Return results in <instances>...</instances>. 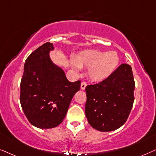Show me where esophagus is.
<instances>
[{"mask_svg": "<svg viewBox=\"0 0 156 156\" xmlns=\"http://www.w3.org/2000/svg\"><path fill=\"white\" fill-rule=\"evenodd\" d=\"M87 82H82V83H81V89L82 90H84L85 89V87H86V86H87Z\"/></svg>", "mask_w": 156, "mask_h": 156, "instance_id": "esophagus-1", "label": "esophagus"}]
</instances>
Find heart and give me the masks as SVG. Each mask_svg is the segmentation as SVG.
Segmentation results:
<instances>
[{
    "label": "heart",
    "instance_id": "1",
    "mask_svg": "<svg viewBox=\"0 0 156 156\" xmlns=\"http://www.w3.org/2000/svg\"><path fill=\"white\" fill-rule=\"evenodd\" d=\"M74 62L80 68H88V74L92 80L101 81L114 72L119 58L115 51L104 53L98 50H87L76 55Z\"/></svg>",
    "mask_w": 156,
    "mask_h": 156
}]
</instances>
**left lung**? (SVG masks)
<instances>
[{
	"label": "left lung",
	"mask_w": 156,
	"mask_h": 156,
	"mask_svg": "<svg viewBox=\"0 0 156 156\" xmlns=\"http://www.w3.org/2000/svg\"><path fill=\"white\" fill-rule=\"evenodd\" d=\"M135 87L132 67L122 63L103 81L87 85L85 114L92 127L101 132L117 129L127 120Z\"/></svg>",
	"instance_id": "8db88e82"
}]
</instances>
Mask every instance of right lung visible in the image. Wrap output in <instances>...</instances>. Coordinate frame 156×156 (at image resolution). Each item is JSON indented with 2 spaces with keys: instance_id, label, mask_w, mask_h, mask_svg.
Here are the masks:
<instances>
[{
  "instance_id": "right-lung-1",
  "label": "right lung",
  "mask_w": 156,
  "mask_h": 156,
  "mask_svg": "<svg viewBox=\"0 0 156 156\" xmlns=\"http://www.w3.org/2000/svg\"><path fill=\"white\" fill-rule=\"evenodd\" d=\"M46 43L29 55L24 63L20 84V103L28 121L40 129L58 126L66 116L81 81L71 82L63 71L52 62Z\"/></svg>"
}]
</instances>
